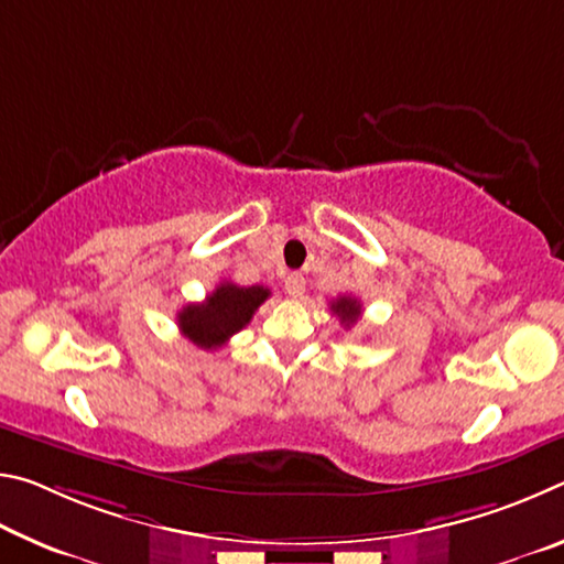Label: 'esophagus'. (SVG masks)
Wrapping results in <instances>:
<instances>
[{"instance_id":"34e87169","label":"esophagus","mask_w":564,"mask_h":564,"mask_svg":"<svg viewBox=\"0 0 564 564\" xmlns=\"http://www.w3.org/2000/svg\"><path fill=\"white\" fill-rule=\"evenodd\" d=\"M285 293L293 295V299H301V295L305 293L303 273H289V275H285Z\"/></svg>"}]
</instances>
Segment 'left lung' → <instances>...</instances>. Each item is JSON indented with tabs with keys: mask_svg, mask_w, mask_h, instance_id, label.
<instances>
[{
	"mask_svg": "<svg viewBox=\"0 0 564 564\" xmlns=\"http://www.w3.org/2000/svg\"><path fill=\"white\" fill-rule=\"evenodd\" d=\"M330 311H333V316L340 318L343 326L350 328L360 316V301L352 299V295H340V299L330 303Z\"/></svg>",
	"mask_w": 564,
	"mask_h": 564,
	"instance_id": "1",
	"label": "left lung"
}]
</instances>
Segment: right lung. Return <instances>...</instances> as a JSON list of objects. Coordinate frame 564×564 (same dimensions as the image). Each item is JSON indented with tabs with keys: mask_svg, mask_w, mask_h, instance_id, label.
Masks as SVG:
<instances>
[{
	"mask_svg": "<svg viewBox=\"0 0 564 564\" xmlns=\"http://www.w3.org/2000/svg\"><path fill=\"white\" fill-rule=\"evenodd\" d=\"M271 291L263 285H236L224 281L204 303H188L178 311V330L204 350L221 348L228 338L251 323L259 305L269 299Z\"/></svg>",
	"mask_w": 564,
	"mask_h": 564,
	"instance_id": "obj_1",
	"label": "right lung"
}]
</instances>
